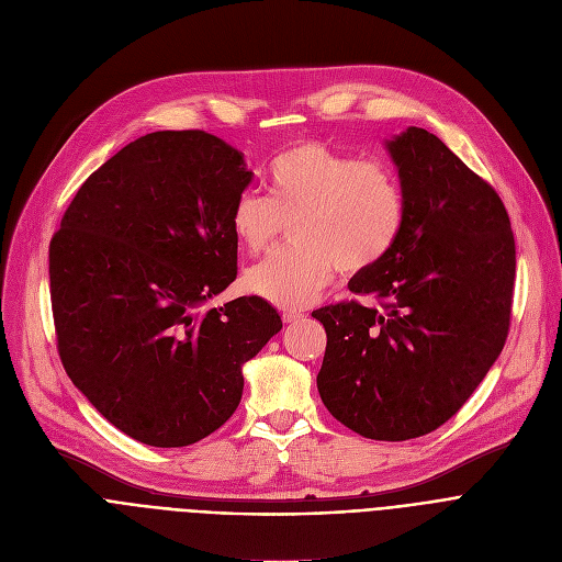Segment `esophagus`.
Segmentation results:
<instances>
[{"label":"esophagus","instance_id":"esophagus-1","mask_svg":"<svg viewBox=\"0 0 562 562\" xmlns=\"http://www.w3.org/2000/svg\"><path fill=\"white\" fill-rule=\"evenodd\" d=\"M303 318V312H295V310H284L282 312V321L284 323H295V321H301Z\"/></svg>","mask_w":562,"mask_h":562}]
</instances>
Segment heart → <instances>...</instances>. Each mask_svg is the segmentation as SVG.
<instances>
[{
  "mask_svg": "<svg viewBox=\"0 0 562 562\" xmlns=\"http://www.w3.org/2000/svg\"><path fill=\"white\" fill-rule=\"evenodd\" d=\"M267 199L246 192L231 228L248 255L267 252L284 226L295 244L244 276V289L278 307H307L339 267L359 273L397 244L406 201L391 167L357 160L321 142L286 148L267 171Z\"/></svg>",
  "mask_w": 562,
  "mask_h": 562,
  "instance_id": "b5f03b06",
  "label": "heart"
}]
</instances>
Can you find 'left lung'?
I'll use <instances>...</instances> for the list:
<instances>
[{"instance_id":"1","label":"left lung","mask_w":562,"mask_h":562,"mask_svg":"<svg viewBox=\"0 0 562 562\" xmlns=\"http://www.w3.org/2000/svg\"><path fill=\"white\" fill-rule=\"evenodd\" d=\"M406 201L380 265L355 301L312 312L327 348L316 378L329 414L372 440H408L450 420L497 361L508 334L515 239L497 192L425 128L384 139Z\"/></svg>"}]
</instances>
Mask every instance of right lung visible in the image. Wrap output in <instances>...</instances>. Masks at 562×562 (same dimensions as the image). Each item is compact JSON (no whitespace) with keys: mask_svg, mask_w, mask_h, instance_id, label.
<instances>
[{"mask_svg":"<svg viewBox=\"0 0 562 562\" xmlns=\"http://www.w3.org/2000/svg\"><path fill=\"white\" fill-rule=\"evenodd\" d=\"M252 180L203 131L137 137L69 203L49 246L60 361L99 414L151 447L192 445L241 402L244 363L282 329L237 278L231 212Z\"/></svg>","mask_w":562,"mask_h":562,"instance_id":"add662e5","label":"right lung"}]
</instances>
